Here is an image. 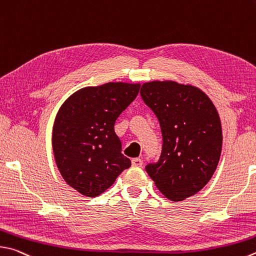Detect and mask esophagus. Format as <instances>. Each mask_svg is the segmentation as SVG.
I'll return each instance as SVG.
<instances>
[{
    "label": "esophagus",
    "mask_w": 256,
    "mask_h": 256,
    "mask_svg": "<svg viewBox=\"0 0 256 256\" xmlns=\"http://www.w3.org/2000/svg\"><path fill=\"white\" fill-rule=\"evenodd\" d=\"M143 164V161L141 159H138V158H136V159L132 160V166H142Z\"/></svg>",
    "instance_id": "obj_1"
}]
</instances>
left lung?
Segmentation results:
<instances>
[{"mask_svg":"<svg viewBox=\"0 0 256 256\" xmlns=\"http://www.w3.org/2000/svg\"><path fill=\"white\" fill-rule=\"evenodd\" d=\"M140 94L162 133L161 156L146 171L166 198L184 200L205 187L217 168L222 143L220 115L194 86L151 82L143 84Z\"/></svg>","mask_w":256,"mask_h":256,"instance_id":"1","label":"left lung"}]
</instances>
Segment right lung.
Masks as SVG:
<instances>
[{
  "label": "right lung",
  "instance_id": "1",
  "mask_svg": "<svg viewBox=\"0 0 256 256\" xmlns=\"http://www.w3.org/2000/svg\"><path fill=\"white\" fill-rule=\"evenodd\" d=\"M138 90L140 84L126 82L82 88L64 102L56 116V164L64 181L84 196H98L131 166V160L122 154L114 125Z\"/></svg>",
  "mask_w": 256,
  "mask_h": 256
}]
</instances>
